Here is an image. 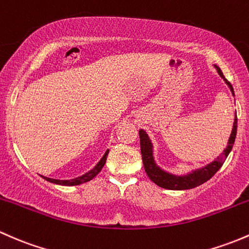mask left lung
Segmentation results:
<instances>
[{
    "instance_id": "obj_1",
    "label": "left lung",
    "mask_w": 249,
    "mask_h": 249,
    "mask_svg": "<svg viewBox=\"0 0 249 249\" xmlns=\"http://www.w3.org/2000/svg\"><path fill=\"white\" fill-rule=\"evenodd\" d=\"M219 75L222 76L225 80V83L228 84L231 89L232 94H234V89H232L231 84L224 78L222 71L217 67ZM236 129H237V117H235L234 121V127H232L231 134H230L229 142H228V147L225 148L224 152L214 160L213 163H211L210 165H207L206 168L201 169V170L196 171V173L191 174L188 176H183V178H178V176L170 175V174H166L165 171H163L162 169L158 168L153 162L152 157V145H151L150 139H148L147 134H146L143 130H139V138H140V150H142V163L143 168H145L146 174L150 178L151 181L155 182L157 186L162 187L165 189H174V191H181V189H189L194 188L196 186H200L204 182L209 181L217 171L219 170L220 166L223 165V163L227 160L228 155L231 151L232 145L235 142V138H236Z\"/></svg>"
}]
</instances>
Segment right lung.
I'll return each mask as SVG.
<instances>
[{"label":"right lung","instance_id":"right-lung-1","mask_svg":"<svg viewBox=\"0 0 249 249\" xmlns=\"http://www.w3.org/2000/svg\"><path fill=\"white\" fill-rule=\"evenodd\" d=\"M107 152H109V150L107 151L106 155L103 156V158H102L101 160H99V163L97 164L96 166H94L93 169H92L91 171H89V173H86L85 175L80 176V178H73V180H53V178H44L43 176V178H45V180L51 182V183H56V184H62V186H78V184L80 183H84V182H87L89 180H92V178H94V176L97 175V174L99 173V171L102 170V168L104 166V164H106V160H107Z\"/></svg>","mask_w":249,"mask_h":249}]
</instances>
